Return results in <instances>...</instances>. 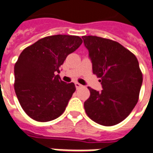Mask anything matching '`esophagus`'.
Listing matches in <instances>:
<instances>
[{
	"label": "esophagus",
	"instance_id": "1",
	"mask_svg": "<svg viewBox=\"0 0 153 153\" xmlns=\"http://www.w3.org/2000/svg\"><path fill=\"white\" fill-rule=\"evenodd\" d=\"M75 86H76V89H79V88H80L82 87L81 84H79L78 82H76V83H75Z\"/></svg>",
	"mask_w": 153,
	"mask_h": 153
}]
</instances>
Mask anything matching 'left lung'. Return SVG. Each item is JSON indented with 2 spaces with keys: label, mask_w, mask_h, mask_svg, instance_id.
I'll return each mask as SVG.
<instances>
[{
  "label": "left lung",
  "mask_w": 153,
  "mask_h": 153,
  "mask_svg": "<svg viewBox=\"0 0 153 153\" xmlns=\"http://www.w3.org/2000/svg\"><path fill=\"white\" fill-rule=\"evenodd\" d=\"M92 62L93 74L100 78L103 90L88 87L84 102L88 117L102 126H113L125 120L137 103L142 73L137 58L120 43L96 36H84Z\"/></svg>",
  "instance_id": "obj_1"
}]
</instances>
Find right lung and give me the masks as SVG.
I'll use <instances>...</instances> for the list:
<instances>
[{
  "instance_id": "1",
  "label": "right lung",
  "mask_w": 153,
  "mask_h": 153,
  "mask_svg": "<svg viewBox=\"0 0 153 153\" xmlns=\"http://www.w3.org/2000/svg\"><path fill=\"white\" fill-rule=\"evenodd\" d=\"M83 43L78 36L53 35L27 47L16 62L14 88L24 112L38 122L60 117L76 91L56 73L66 57Z\"/></svg>"
}]
</instances>
